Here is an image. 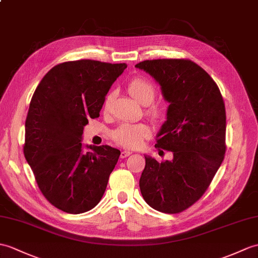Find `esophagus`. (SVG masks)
<instances>
[{"label": "esophagus", "instance_id": "34e87169", "mask_svg": "<svg viewBox=\"0 0 258 258\" xmlns=\"http://www.w3.org/2000/svg\"><path fill=\"white\" fill-rule=\"evenodd\" d=\"M132 154V152H127V151H123L122 153H121V158H126V157H128L130 155Z\"/></svg>", "mask_w": 258, "mask_h": 258}]
</instances>
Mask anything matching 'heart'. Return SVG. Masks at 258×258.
<instances>
[{
	"mask_svg": "<svg viewBox=\"0 0 258 258\" xmlns=\"http://www.w3.org/2000/svg\"><path fill=\"white\" fill-rule=\"evenodd\" d=\"M127 90L130 94L133 97L137 102H140L143 105H148L147 115L151 117L153 121L156 123H161L166 118V107L160 103L151 104L156 95V89L153 86L151 81H148L145 78L137 77L132 79L128 85ZM113 98V93L110 92L106 95L104 100V109L109 107ZM151 134V130L145 124H130L125 123L118 126L112 133V137L118 145H121L125 148H136L139 147L143 143L144 139Z\"/></svg>",
	"mask_w": 258,
	"mask_h": 258,
	"instance_id": "obj_1",
	"label": "heart"
}]
</instances>
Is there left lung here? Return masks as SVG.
I'll use <instances>...</instances> for the list:
<instances>
[{
	"instance_id": "1",
	"label": "left lung",
	"mask_w": 258,
	"mask_h": 258,
	"mask_svg": "<svg viewBox=\"0 0 258 258\" xmlns=\"http://www.w3.org/2000/svg\"><path fill=\"white\" fill-rule=\"evenodd\" d=\"M135 67L159 83L169 102L155 147L173 154L172 160L161 163L145 155L141 192L155 210L182 212L206 192L224 159L226 115L222 94L207 71L189 59H155Z\"/></svg>"
}]
</instances>
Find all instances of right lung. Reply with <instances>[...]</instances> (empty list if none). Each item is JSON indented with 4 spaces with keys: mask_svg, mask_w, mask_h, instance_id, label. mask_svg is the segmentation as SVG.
I'll list each match as a JSON object with an SVG mask.
<instances>
[{
    "mask_svg": "<svg viewBox=\"0 0 258 258\" xmlns=\"http://www.w3.org/2000/svg\"><path fill=\"white\" fill-rule=\"evenodd\" d=\"M126 63L90 59L59 63L36 88L25 122L24 155L41 194L71 214L100 202L121 152L107 145L83 151V127L100 116L105 95Z\"/></svg>",
    "mask_w": 258,
    "mask_h": 258,
    "instance_id": "obj_1",
    "label": "right lung"
}]
</instances>
